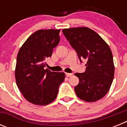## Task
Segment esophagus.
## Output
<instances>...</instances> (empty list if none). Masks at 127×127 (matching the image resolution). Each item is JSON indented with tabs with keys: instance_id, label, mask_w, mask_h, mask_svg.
I'll list each match as a JSON object with an SVG mask.
<instances>
[{
	"instance_id": "esophagus-1",
	"label": "esophagus",
	"mask_w": 127,
	"mask_h": 127,
	"mask_svg": "<svg viewBox=\"0 0 127 127\" xmlns=\"http://www.w3.org/2000/svg\"><path fill=\"white\" fill-rule=\"evenodd\" d=\"M65 75L67 76V77H70V76H72V73H67V72H66Z\"/></svg>"
}]
</instances>
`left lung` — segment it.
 <instances>
[{"instance_id": "8db88e82", "label": "left lung", "mask_w": 127, "mask_h": 127, "mask_svg": "<svg viewBox=\"0 0 127 127\" xmlns=\"http://www.w3.org/2000/svg\"><path fill=\"white\" fill-rule=\"evenodd\" d=\"M62 32L81 62L86 60L85 72L74 74L79 80L74 87L76 95L88 102L101 99L109 92L114 78V65L109 46L90 28L64 29Z\"/></svg>"}]
</instances>
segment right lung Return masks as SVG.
I'll use <instances>...</instances> for the list:
<instances>
[{"mask_svg":"<svg viewBox=\"0 0 127 127\" xmlns=\"http://www.w3.org/2000/svg\"><path fill=\"white\" fill-rule=\"evenodd\" d=\"M60 30H39L29 37L20 48L15 68L16 85L27 101L46 105L57 97L65 79L64 72L44 69L45 60L52 55L60 42Z\"/></svg>","mask_w":127,"mask_h":127,"instance_id":"add662e5","label":"right lung"}]
</instances>
